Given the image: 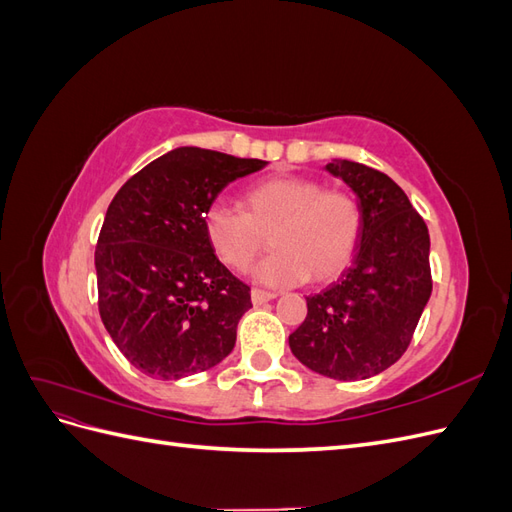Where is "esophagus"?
<instances>
[{
	"mask_svg": "<svg viewBox=\"0 0 512 512\" xmlns=\"http://www.w3.org/2000/svg\"><path fill=\"white\" fill-rule=\"evenodd\" d=\"M275 297H277V294L271 292V290H262V288H254L252 290V303L254 305H262V303H267V301H271Z\"/></svg>",
	"mask_w": 512,
	"mask_h": 512,
	"instance_id": "1",
	"label": "esophagus"
}]
</instances>
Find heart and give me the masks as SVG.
<instances>
[{
    "label": "heart",
    "mask_w": 512,
    "mask_h": 512,
    "mask_svg": "<svg viewBox=\"0 0 512 512\" xmlns=\"http://www.w3.org/2000/svg\"><path fill=\"white\" fill-rule=\"evenodd\" d=\"M243 205L245 213L222 200L211 203L203 215L205 237L235 271L250 267L271 241L275 250L254 271L271 286L331 284L352 265L363 241L359 198L324 190L312 177L284 173L256 181L245 190Z\"/></svg>",
    "instance_id": "heart-1"
}]
</instances>
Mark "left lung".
Here are the masks:
<instances>
[{
    "instance_id": "1",
    "label": "left lung",
    "mask_w": 512,
    "mask_h": 512,
    "mask_svg": "<svg viewBox=\"0 0 512 512\" xmlns=\"http://www.w3.org/2000/svg\"><path fill=\"white\" fill-rule=\"evenodd\" d=\"M365 215L354 265L307 297V316L290 333L297 359L333 380H365L401 359L431 297L429 232L406 192L376 168L333 160Z\"/></svg>"
}]
</instances>
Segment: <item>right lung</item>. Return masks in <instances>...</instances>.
<instances>
[{
	"mask_svg": "<svg viewBox=\"0 0 512 512\" xmlns=\"http://www.w3.org/2000/svg\"><path fill=\"white\" fill-rule=\"evenodd\" d=\"M265 164L179 147L138 170L108 205L96 245L98 309L143 374L179 380L235 348L250 286L213 254L203 215L230 181Z\"/></svg>",
	"mask_w": 512,
	"mask_h": 512,
	"instance_id": "1",
	"label": "right lung"
}]
</instances>
